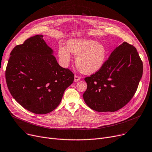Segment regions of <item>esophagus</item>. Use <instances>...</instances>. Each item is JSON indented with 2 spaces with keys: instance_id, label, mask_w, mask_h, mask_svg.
Wrapping results in <instances>:
<instances>
[{
  "instance_id": "obj_1",
  "label": "esophagus",
  "mask_w": 152,
  "mask_h": 152,
  "mask_svg": "<svg viewBox=\"0 0 152 152\" xmlns=\"http://www.w3.org/2000/svg\"><path fill=\"white\" fill-rule=\"evenodd\" d=\"M79 79H80V77L77 75H75V79H74V81L75 82H77L78 81H79Z\"/></svg>"
}]
</instances>
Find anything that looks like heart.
<instances>
[{
    "label": "heart",
    "instance_id": "b5f03b06",
    "mask_svg": "<svg viewBox=\"0 0 152 152\" xmlns=\"http://www.w3.org/2000/svg\"><path fill=\"white\" fill-rule=\"evenodd\" d=\"M70 53L76 56V66L84 74H92L100 70L108 55L104 45L89 39H71L67 42V47H58V58L63 65H67L69 62Z\"/></svg>",
    "mask_w": 152,
    "mask_h": 152
}]
</instances>
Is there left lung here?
Wrapping results in <instances>:
<instances>
[{
  "label": "left lung",
  "mask_w": 152,
  "mask_h": 152,
  "mask_svg": "<svg viewBox=\"0 0 152 152\" xmlns=\"http://www.w3.org/2000/svg\"><path fill=\"white\" fill-rule=\"evenodd\" d=\"M143 73L136 48L126 42L117 47L102 68L84 78L87 87L85 103L99 112H113L133 97Z\"/></svg>",
  "instance_id": "1"
}]
</instances>
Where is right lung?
<instances>
[{
    "label": "right lung",
    "instance_id": "right-lung-1",
    "mask_svg": "<svg viewBox=\"0 0 152 152\" xmlns=\"http://www.w3.org/2000/svg\"><path fill=\"white\" fill-rule=\"evenodd\" d=\"M42 35H36L15 46L10 53L5 79L12 97L36 114L49 113L61 102L74 74L61 67Z\"/></svg>",
    "mask_w": 152,
    "mask_h": 152
}]
</instances>
